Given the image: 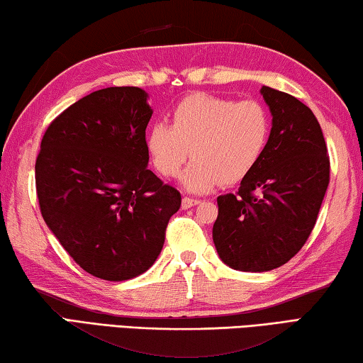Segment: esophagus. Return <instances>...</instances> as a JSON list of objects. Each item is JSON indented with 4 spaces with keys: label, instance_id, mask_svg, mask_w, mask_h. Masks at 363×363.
I'll return each mask as SVG.
<instances>
[{
    "label": "esophagus",
    "instance_id": "obj_1",
    "mask_svg": "<svg viewBox=\"0 0 363 363\" xmlns=\"http://www.w3.org/2000/svg\"><path fill=\"white\" fill-rule=\"evenodd\" d=\"M199 202H201L199 199H194V198H183L182 207H183V208H191V207H194V206H198Z\"/></svg>",
    "mask_w": 363,
    "mask_h": 363
}]
</instances>
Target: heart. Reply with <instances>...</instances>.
Listing matches in <instances>:
<instances>
[{
	"label": "heart",
	"instance_id": "obj_1",
	"mask_svg": "<svg viewBox=\"0 0 363 363\" xmlns=\"http://www.w3.org/2000/svg\"><path fill=\"white\" fill-rule=\"evenodd\" d=\"M271 121L255 100L236 101L213 94H193L170 114V125L152 124L146 133L151 162L164 177L182 175L188 191L204 193L220 185H234L255 169L266 150Z\"/></svg>",
	"mask_w": 363,
	"mask_h": 363
}]
</instances>
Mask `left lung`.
<instances>
[{
	"label": "left lung",
	"instance_id": "obj_1",
	"mask_svg": "<svg viewBox=\"0 0 363 363\" xmlns=\"http://www.w3.org/2000/svg\"><path fill=\"white\" fill-rule=\"evenodd\" d=\"M259 92L272 114L268 145L239 191L217 198L212 231L221 262L245 272L276 269L301 250L330 182L314 113L290 94L268 86Z\"/></svg>",
	"mask_w": 363,
	"mask_h": 363
}]
</instances>
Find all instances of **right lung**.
<instances>
[{
  "label": "right lung",
  "mask_w": 363,
  "mask_h": 363,
  "mask_svg": "<svg viewBox=\"0 0 363 363\" xmlns=\"http://www.w3.org/2000/svg\"><path fill=\"white\" fill-rule=\"evenodd\" d=\"M140 87H106L49 124L35 165L41 215L89 274L127 281L150 269L182 206L148 169L152 110Z\"/></svg>",
  "instance_id": "1"
}]
</instances>
